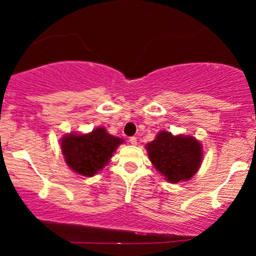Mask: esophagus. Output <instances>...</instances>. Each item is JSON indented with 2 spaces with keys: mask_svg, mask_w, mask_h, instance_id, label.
Returning <instances> with one entry per match:
<instances>
[{
  "mask_svg": "<svg viewBox=\"0 0 256 256\" xmlns=\"http://www.w3.org/2000/svg\"><path fill=\"white\" fill-rule=\"evenodd\" d=\"M130 140V143H131V144L132 146H136L137 144V137H130V140Z\"/></svg>",
  "mask_w": 256,
  "mask_h": 256,
  "instance_id": "esophagus-1",
  "label": "esophagus"
}]
</instances>
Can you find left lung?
I'll return each mask as SVG.
<instances>
[{
  "label": "left lung",
  "mask_w": 256,
  "mask_h": 256,
  "mask_svg": "<svg viewBox=\"0 0 256 256\" xmlns=\"http://www.w3.org/2000/svg\"><path fill=\"white\" fill-rule=\"evenodd\" d=\"M152 164L170 183L188 180L198 171L202 162V146L192 136H173L171 132H158L146 144Z\"/></svg>",
  "instance_id": "obj_1"
}]
</instances>
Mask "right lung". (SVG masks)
Instances as JSON below:
<instances>
[{"instance_id":"obj_1","label":"right lung","mask_w":256,"mask_h":256,"mask_svg":"<svg viewBox=\"0 0 256 256\" xmlns=\"http://www.w3.org/2000/svg\"><path fill=\"white\" fill-rule=\"evenodd\" d=\"M124 140L112 136L104 128L86 134H70L61 138V150L73 171L91 177L110 162L113 152Z\"/></svg>"}]
</instances>
